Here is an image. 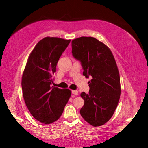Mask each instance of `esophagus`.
I'll use <instances>...</instances> for the list:
<instances>
[{
    "label": "esophagus",
    "mask_w": 148,
    "mask_h": 148,
    "mask_svg": "<svg viewBox=\"0 0 148 148\" xmlns=\"http://www.w3.org/2000/svg\"><path fill=\"white\" fill-rule=\"evenodd\" d=\"M71 93L75 95H77L78 94V92L77 90H71Z\"/></svg>",
    "instance_id": "34e87169"
}]
</instances>
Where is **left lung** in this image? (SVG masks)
<instances>
[{
    "label": "left lung",
    "instance_id": "1",
    "mask_svg": "<svg viewBox=\"0 0 148 148\" xmlns=\"http://www.w3.org/2000/svg\"><path fill=\"white\" fill-rule=\"evenodd\" d=\"M72 54L81 62L83 75L92 77L88 94L83 92L84 104L80 114L93 127L105 124L112 117L120 99L121 87L118 67L110 49L92 37L71 41Z\"/></svg>",
    "mask_w": 148,
    "mask_h": 148
}]
</instances>
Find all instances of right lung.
<instances>
[{
  "mask_svg": "<svg viewBox=\"0 0 148 148\" xmlns=\"http://www.w3.org/2000/svg\"><path fill=\"white\" fill-rule=\"evenodd\" d=\"M70 39L46 37L29 54L21 78L25 104L33 117L44 124L59 119L71 96L69 89L51 86L52 75Z\"/></svg>",
  "mask_w": 148,
  "mask_h": 148,
  "instance_id": "add662e5",
  "label": "right lung"
}]
</instances>
